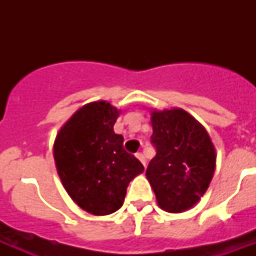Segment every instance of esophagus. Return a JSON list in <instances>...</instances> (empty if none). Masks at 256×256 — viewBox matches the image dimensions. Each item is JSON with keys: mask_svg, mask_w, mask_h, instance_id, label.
I'll return each mask as SVG.
<instances>
[{"mask_svg": "<svg viewBox=\"0 0 256 256\" xmlns=\"http://www.w3.org/2000/svg\"><path fill=\"white\" fill-rule=\"evenodd\" d=\"M136 158H138V160L142 162V164H144V166H146V160H144V154H142V152H136Z\"/></svg>", "mask_w": 256, "mask_h": 256, "instance_id": "34e87169", "label": "esophagus"}]
</instances>
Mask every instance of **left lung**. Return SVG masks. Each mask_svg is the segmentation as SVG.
<instances>
[{"mask_svg":"<svg viewBox=\"0 0 256 256\" xmlns=\"http://www.w3.org/2000/svg\"><path fill=\"white\" fill-rule=\"evenodd\" d=\"M152 144L156 150L146 170L158 206L183 212L206 192L215 170L208 132L182 108L152 112Z\"/></svg>","mask_w":256,"mask_h":256,"instance_id":"obj_1","label":"left lung"}]
</instances>
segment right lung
I'll use <instances>...</instances> for the list:
<instances>
[{
  "label": "right lung",
  "instance_id": "1",
  "mask_svg": "<svg viewBox=\"0 0 256 256\" xmlns=\"http://www.w3.org/2000/svg\"><path fill=\"white\" fill-rule=\"evenodd\" d=\"M120 110L96 100L74 112L54 142V160L70 198L92 215H108L124 204L128 183L144 164L124 148L114 132Z\"/></svg>",
  "mask_w": 256,
  "mask_h": 256
}]
</instances>
